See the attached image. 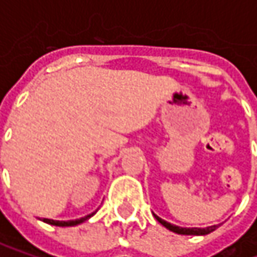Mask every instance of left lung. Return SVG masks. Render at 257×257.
<instances>
[{
    "instance_id": "1",
    "label": "left lung",
    "mask_w": 257,
    "mask_h": 257,
    "mask_svg": "<svg viewBox=\"0 0 257 257\" xmlns=\"http://www.w3.org/2000/svg\"><path fill=\"white\" fill-rule=\"evenodd\" d=\"M155 217H156V220H158L161 225H164L167 229L176 232V233H180V235H207V233H210V232H213L214 229H217V228H219L217 225H214V226H208V228H180V226H176V225H171V223L165 222L164 219L158 217L156 214H155Z\"/></svg>"
}]
</instances>
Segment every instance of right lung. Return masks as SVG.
Wrapping results in <instances>:
<instances>
[{
    "label": "right lung",
    "mask_w": 257,
    "mask_h": 257,
    "mask_svg": "<svg viewBox=\"0 0 257 257\" xmlns=\"http://www.w3.org/2000/svg\"><path fill=\"white\" fill-rule=\"evenodd\" d=\"M93 214H95V213H92V214H87V216H84V217H81V219H77V220H68V222L52 220V219H43V222H46V223H49V225H53V226H76V225L83 223L84 220H87L89 217H92Z\"/></svg>",
    "instance_id": "obj_1"
}]
</instances>
